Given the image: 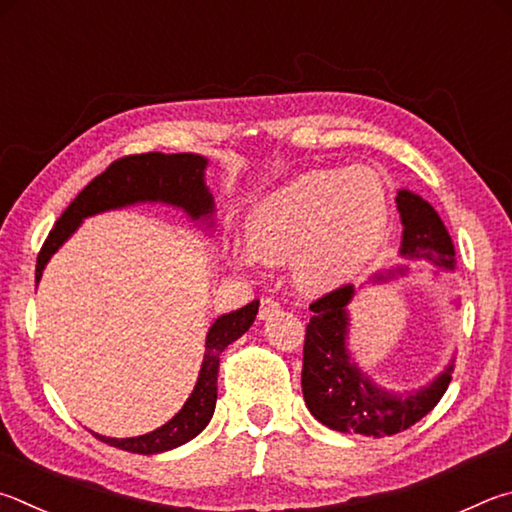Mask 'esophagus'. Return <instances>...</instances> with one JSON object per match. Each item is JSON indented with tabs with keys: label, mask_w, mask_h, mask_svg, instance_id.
<instances>
[{
	"label": "esophagus",
	"mask_w": 512,
	"mask_h": 512,
	"mask_svg": "<svg viewBox=\"0 0 512 512\" xmlns=\"http://www.w3.org/2000/svg\"><path fill=\"white\" fill-rule=\"evenodd\" d=\"M279 310H281L279 303H276V301L270 299V297H265V299H261V310H258V317H261V319H270V317H274Z\"/></svg>",
	"instance_id": "esophagus-1"
}]
</instances>
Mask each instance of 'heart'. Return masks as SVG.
<instances>
[{"label": "heart", "instance_id": "heart-1", "mask_svg": "<svg viewBox=\"0 0 512 512\" xmlns=\"http://www.w3.org/2000/svg\"><path fill=\"white\" fill-rule=\"evenodd\" d=\"M389 229V193L375 170H308L267 193L245 220L254 261L292 258L294 281L308 292H330L353 279L378 251Z\"/></svg>", "mask_w": 512, "mask_h": 512}]
</instances>
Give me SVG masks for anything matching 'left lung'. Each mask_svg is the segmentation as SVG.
Masks as SVG:
<instances>
[{"mask_svg":"<svg viewBox=\"0 0 512 512\" xmlns=\"http://www.w3.org/2000/svg\"><path fill=\"white\" fill-rule=\"evenodd\" d=\"M396 206L402 222L400 256L407 261L429 263L436 276L438 272H454V242L434 206L407 188L398 191ZM407 274L409 265H396L375 272L366 283L384 285ZM366 283L362 288H366ZM360 290L344 285L310 306L312 317L303 344V400L310 414L335 432L373 438L393 436L416 425L438 405L452 382L454 357L425 387L409 391L382 387L362 371L348 344L351 342L348 306ZM454 306H459V299H454Z\"/></svg>","mask_w":512,"mask_h":512,"instance_id":"8db88e82","label":"left lung"}]
</instances>
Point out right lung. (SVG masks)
Masks as SVG:
<instances>
[{
    "instance_id": "obj_1",
    "label": "right lung",
    "mask_w": 512,
    "mask_h": 512,
    "mask_svg": "<svg viewBox=\"0 0 512 512\" xmlns=\"http://www.w3.org/2000/svg\"><path fill=\"white\" fill-rule=\"evenodd\" d=\"M206 166H209V159L195 155V152H175V155L146 152V155H130L114 161L105 173L94 177L76 195V200L58 218L38 254L35 283H40L51 256L74 236L83 220L105 211L125 209L134 204H168L182 209L186 218L206 233H213L215 202L204 179ZM258 303L261 301H251L245 308L233 310L213 321L206 333L204 360L191 396L166 425L132 438L94 434L98 441L134 454H159L175 450L200 434L213 418L215 400H218L220 353L251 328L258 315Z\"/></svg>"
}]
</instances>
